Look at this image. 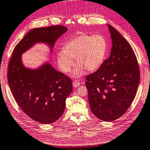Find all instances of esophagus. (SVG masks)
I'll use <instances>...</instances> for the list:
<instances>
[{"label":"esophagus","instance_id":"obj_1","mask_svg":"<svg viewBox=\"0 0 150 150\" xmlns=\"http://www.w3.org/2000/svg\"><path fill=\"white\" fill-rule=\"evenodd\" d=\"M73 87L74 88H77V87H78L80 85V83L77 81V80H76V81H74L73 82Z\"/></svg>","mask_w":150,"mask_h":150}]
</instances>
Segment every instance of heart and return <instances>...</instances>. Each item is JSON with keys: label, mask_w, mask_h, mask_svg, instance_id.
<instances>
[{"label": "heart", "mask_w": 150, "mask_h": 150, "mask_svg": "<svg viewBox=\"0 0 150 150\" xmlns=\"http://www.w3.org/2000/svg\"><path fill=\"white\" fill-rule=\"evenodd\" d=\"M107 50V41L103 35L80 33L66 41L62 52L57 53V65L62 72L68 73L75 59L77 66L72 75L74 78H80L84 75L85 69L93 72L100 67L105 61Z\"/></svg>", "instance_id": "1"}]
</instances>
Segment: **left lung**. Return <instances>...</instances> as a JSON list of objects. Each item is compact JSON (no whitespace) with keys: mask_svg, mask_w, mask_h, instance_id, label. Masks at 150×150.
<instances>
[{"mask_svg":"<svg viewBox=\"0 0 150 150\" xmlns=\"http://www.w3.org/2000/svg\"><path fill=\"white\" fill-rule=\"evenodd\" d=\"M112 47L109 58L86 77L88 102L93 113L100 120L112 121L130 107L139 85L140 74L132 47L110 25Z\"/></svg>","mask_w":150,"mask_h":150,"instance_id":"obj_1","label":"left lung"}]
</instances>
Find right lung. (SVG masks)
Returning a JSON list of instances; mask_svg holds the SVG:
<instances>
[{"mask_svg": "<svg viewBox=\"0 0 150 150\" xmlns=\"http://www.w3.org/2000/svg\"><path fill=\"white\" fill-rule=\"evenodd\" d=\"M67 31L62 25L31 29L15 46L8 64L7 78L14 98L25 114L41 124L54 123L63 115L66 100L72 91V80L50 62L35 68L27 67L22 54L43 43L52 56L57 39Z\"/></svg>", "mask_w": 150, "mask_h": 150, "instance_id": "1", "label": "right lung"}]
</instances>
